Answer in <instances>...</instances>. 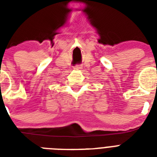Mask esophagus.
Wrapping results in <instances>:
<instances>
[{
    "instance_id": "obj_1",
    "label": "esophagus",
    "mask_w": 157,
    "mask_h": 157,
    "mask_svg": "<svg viewBox=\"0 0 157 157\" xmlns=\"http://www.w3.org/2000/svg\"><path fill=\"white\" fill-rule=\"evenodd\" d=\"M82 68V67L81 66V65H76V66L74 67V69L75 70H80V69Z\"/></svg>"
}]
</instances>
